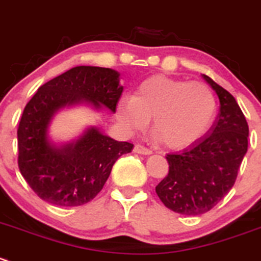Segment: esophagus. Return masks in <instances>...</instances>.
<instances>
[{
  "label": "esophagus",
  "mask_w": 261,
  "mask_h": 261,
  "mask_svg": "<svg viewBox=\"0 0 261 261\" xmlns=\"http://www.w3.org/2000/svg\"><path fill=\"white\" fill-rule=\"evenodd\" d=\"M136 153H139V154H151L152 151L149 148H147V147L142 146V144H136L134 146V149H133Z\"/></svg>",
  "instance_id": "esophagus-1"
}]
</instances>
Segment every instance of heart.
Here are the masks:
<instances>
[{
  "label": "heart",
  "mask_w": 261,
  "mask_h": 261,
  "mask_svg": "<svg viewBox=\"0 0 261 261\" xmlns=\"http://www.w3.org/2000/svg\"><path fill=\"white\" fill-rule=\"evenodd\" d=\"M217 100L207 85L166 76H153L124 96L117 118L127 130H142L152 120V130L169 148H184L212 127Z\"/></svg>",
  "instance_id": "1"
}]
</instances>
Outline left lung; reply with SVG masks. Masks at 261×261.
<instances>
[{
    "instance_id": "8db88e82",
    "label": "left lung",
    "mask_w": 261,
    "mask_h": 261,
    "mask_svg": "<svg viewBox=\"0 0 261 261\" xmlns=\"http://www.w3.org/2000/svg\"><path fill=\"white\" fill-rule=\"evenodd\" d=\"M219 99V113L210 134L180 153L167 154L169 174L156 193L169 210L199 216L218 204L236 181L247 152L249 125L234 97L203 74Z\"/></svg>"
}]
</instances>
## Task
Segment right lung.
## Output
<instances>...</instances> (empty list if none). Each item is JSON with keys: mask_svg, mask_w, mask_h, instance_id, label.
I'll return each instance as SVG.
<instances>
[{"mask_svg": "<svg viewBox=\"0 0 261 261\" xmlns=\"http://www.w3.org/2000/svg\"><path fill=\"white\" fill-rule=\"evenodd\" d=\"M122 92L117 71L92 66L73 67L38 89L17 128L20 172L38 197L54 205L77 207L99 194L113 165L133 144L92 127L77 141L57 147L48 139V125L57 110L80 102L115 113Z\"/></svg>", "mask_w": 261, "mask_h": 261, "instance_id": "add662e5", "label": "right lung"}]
</instances>
